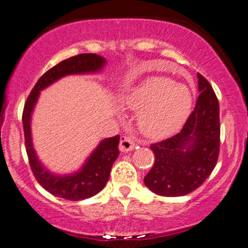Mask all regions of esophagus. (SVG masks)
<instances>
[{
  "instance_id": "1",
  "label": "esophagus",
  "mask_w": 248,
  "mask_h": 248,
  "mask_svg": "<svg viewBox=\"0 0 248 248\" xmlns=\"http://www.w3.org/2000/svg\"><path fill=\"white\" fill-rule=\"evenodd\" d=\"M135 143L129 137H122L120 140V151L121 152H128L134 149Z\"/></svg>"
}]
</instances>
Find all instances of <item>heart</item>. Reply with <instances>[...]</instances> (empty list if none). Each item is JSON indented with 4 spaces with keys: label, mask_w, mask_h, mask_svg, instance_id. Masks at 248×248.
<instances>
[{
    "label": "heart",
    "mask_w": 248,
    "mask_h": 248,
    "mask_svg": "<svg viewBox=\"0 0 248 248\" xmlns=\"http://www.w3.org/2000/svg\"><path fill=\"white\" fill-rule=\"evenodd\" d=\"M124 103L130 109H141L138 124L143 134L161 139L185 124L192 108V94L170 78H154L127 95Z\"/></svg>",
    "instance_id": "1"
}]
</instances>
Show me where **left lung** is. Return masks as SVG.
Instances as JSON below:
<instances>
[{
	"instance_id": "left-lung-1",
	"label": "left lung",
	"mask_w": 248,
	"mask_h": 248,
	"mask_svg": "<svg viewBox=\"0 0 248 248\" xmlns=\"http://www.w3.org/2000/svg\"><path fill=\"white\" fill-rule=\"evenodd\" d=\"M200 95L178 134L152 143L155 161L145 185L162 197H181L199 188L216 167L220 152L219 101L198 73Z\"/></svg>"
}]
</instances>
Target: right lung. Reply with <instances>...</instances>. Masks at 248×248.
<instances>
[{
    "mask_svg": "<svg viewBox=\"0 0 248 248\" xmlns=\"http://www.w3.org/2000/svg\"><path fill=\"white\" fill-rule=\"evenodd\" d=\"M105 62V59L96 54H78L61 61L41 76L24 105L22 114L24 143L32 174L43 188L59 198L72 201L83 200L93 197L103 189L109 179L111 166L120 154V135L101 141L78 173L64 176L54 175L41 165L35 154L31 133V111L37 101L40 91L43 88L58 81L62 76L97 72L103 67Z\"/></svg>",
    "mask_w": 248,
    "mask_h": 248,
    "instance_id": "obj_1",
    "label": "right lung"
}]
</instances>
